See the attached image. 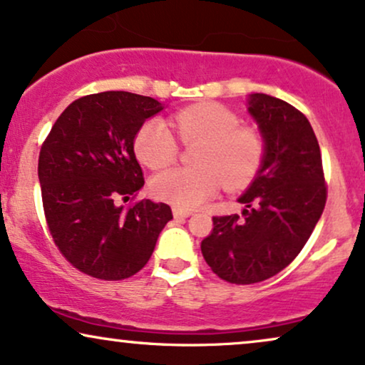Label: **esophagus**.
Instances as JSON below:
<instances>
[{
    "mask_svg": "<svg viewBox=\"0 0 365 365\" xmlns=\"http://www.w3.org/2000/svg\"><path fill=\"white\" fill-rule=\"evenodd\" d=\"M192 215L190 210H185V209H180V207H173V217L175 219H185V217Z\"/></svg>",
    "mask_w": 365,
    "mask_h": 365,
    "instance_id": "1",
    "label": "esophagus"
}]
</instances>
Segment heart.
Returning a JSON list of instances; mask_svg holds the SVG:
<instances>
[{
    "mask_svg": "<svg viewBox=\"0 0 365 365\" xmlns=\"http://www.w3.org/2000/svg\"><path fill=\"white\" fill-rule=\"evenodd\" d=\"M183 145L200 143L195 168H172L156 175L151 190L161 200L195 209L220 185H246L259 172L266 153L264 138L256 128L241 126L237 114L219 103H200L180 109L170 118ZM135 151L146 167L161 170L178 156V143L161 119H150L135 138Z\"/></svg>",
    "mask_w": 365,
    "mask_h": 365,
    "instance_id": "1",
    "label": "heart"
}]
</instances>
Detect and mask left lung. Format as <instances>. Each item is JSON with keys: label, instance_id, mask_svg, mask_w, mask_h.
Instances as JSON below:
<instances>
[{"label": "left lung", "instance_id": "1", "mask_svg": "<svg viewBox=\"0 0 365 365\" xmlns=\"http://www.w3.org/2000/svg\"><path fill=\"white\" fill-rule=\"evenodd\" d=\"M249 113L264 138V160L239 197L242 215H215L200 244L210 269L234 284L283 271L310 239L327 202L320 146L305 114L267 94H251Z\"/></svg>", "mask_w": 365, "mask_h": 365}]
</instances>
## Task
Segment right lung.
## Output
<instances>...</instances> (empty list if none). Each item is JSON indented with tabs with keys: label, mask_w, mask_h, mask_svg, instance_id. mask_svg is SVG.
<instances>
[{
	"label": "right lung",
	"mask_w": 365,
	"mask_h": 365,
	"mask_svg": "<svg viewBox=\"0 0 365 365\" xmlns=\"http://www.w3.org/2000/svg\"><path fill=\"white\" fill-rule=\"evenodd\" d=\"M158 101L124 91L89 94L60 114L41 145L38 178L45 220L62 256L81 273L126 279L150 261L167 204L135 198L145 185L135 138Z\"/></svg>",
	"instance_id": "right-lung-1"
}]
</instances>
